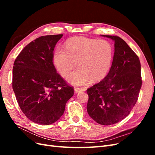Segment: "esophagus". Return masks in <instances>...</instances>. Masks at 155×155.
I'll return each instance as SVG.
<instances>
[{"instance_id": "esophagus-1", "label": "esophagus", "mask_w": 155, "mask_h": 155, "mask_svg": "<svg viewBox=\"0 0 155 155\" xmlns=\"http://www.w3.org/2000/svg\"><path fill=\"white\" fill-rule=\"evenodd\" d=\"M85 91V88H79V87H76L74 88V91L76 93H79V92H81Z\"/></svg>"}]
</instances>
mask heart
<instances>
[{"label": "heart", "instance_id": "b5f03b06", "mask_svg": "<svg viewBox=\"0 0 155 155\" xmlns=\"http://www.w3.org/2000/svg\"><path fill=\"white\" fill-rule=\"evenodd\" d=\"M65 46L67 51H55L54 61L63 77L67 76L78 62L79 67L68 77L70 83L80 86L107 76L114 58V48L109 41L76 37L68 39Z\"/></svg>", "mask_w": 155, "mask_h": 155}]
</instances>
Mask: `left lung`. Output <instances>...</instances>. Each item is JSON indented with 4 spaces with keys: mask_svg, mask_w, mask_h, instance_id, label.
<instances>
[{
    "mask_svg": "<svg viewBox=\"0 0 155 155\" xmlns=\"http://www.w3.org/2000/svg\"><path fill=\"white\" fill-rule=\"evenodd\" d=\"M114 41V54L110 71L96 85L88 88V115L103 125L125 118L137 103L142 81L138 55L120 37L102 35Z\"/></svg>",
    "mask_w": 155,
    "mask_h": 155,
    "instance_id": "obj_1",
    "label": "left lung"
}]
</instances>
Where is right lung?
<instances>
[{
	"mask_svg": "<svg viewBox=\"0 0 155 155\" xmlns=\"http://www.w3.org/2000/svg\"><path fill=\"white\" fill-rule=\"evenodd\" d=\"M62 37L37 38L22 49L13 64L12 87L17 101L25 115L36 124L58 121L74 94L53 63L54 48Z\"/></svg>",
	"mask_w": 155,
	"mask_h": 155,
	"instance_id": "add662e5",
	"label": "right lung"
}]
</instances>
